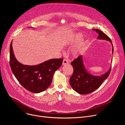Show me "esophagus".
<instances>
[{
  "instance_id": "obj_1",
  "label": "esophagus",
  "mask_w": 125,
  "mask_h": 125,
  "mask_svg": "<svg viewBox=\"0 0 125 125\" xmlns=\"http://www.w3.org/2000/svg\"><path fill=\"white\" fill-rule=\"evenodd\" d=\"M69 63L68 60H67L66 59H64L63 61V62H62V64L63 65H66V64H68Z\"/></svg>"
}]
</instances>
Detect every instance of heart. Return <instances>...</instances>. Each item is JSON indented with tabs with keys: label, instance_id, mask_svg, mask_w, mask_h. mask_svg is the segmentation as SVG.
<instances>
[{
	"label": "heart",
	"instance_id": "1",
	"mask_svg": "<svg viewBox=\"0 0 125 125\" xmlns=\"http://www.w3.org/2000/svg\"><path fill=\"white\" fill-rule=\"evenodd\" d=\"M82 37H83V35L81 33L76 34L74 37V39L70 41V43L71 44H76V43H78L82 40ZM86 42H83L81 43H80L79 45H78L76 47H75L72 50V53H73V55L76 56L79 54V53H80L83 49L84 47H85V46L86 45Z\"/></svg>",
	"mask_w": 125,
	"mask_h": 125
}]
</instances>
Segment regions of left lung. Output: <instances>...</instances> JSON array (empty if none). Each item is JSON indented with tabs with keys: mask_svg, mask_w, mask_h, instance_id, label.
Masks as SVG:
<instances>
[{
	"mask_svg": "<svg viewBox=\"0 0 125 125\" xmlns=\"http://www.w3.org/2000/svg\"><path fill=\"white\" fill-rule=\"evenodd\" d=\"M98 33L97 39L109 41L112 43L111 39L105 33L98 29H93ZM113 53V46L112 48ZM73 67V74L70 79V84L74 90L81 94H90L95 91L107 78L111 72L110 69L100 76H94L89 74L85 69L83 63L82 56L80 55L71 62Z\"/></svg>",
	"mask_w": 125,
	"mask_h": 125,
	"instance_id": "8db88e82",
	"label": "left lung"
}]
</instances>
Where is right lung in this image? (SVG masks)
Wrapping results in <instances>:
<instances>
[{
  "mask_svg": "<svg viewBox=\"0 0 125 125\" xmlns=\"http://www.w3.org/2000/svg\"><path fill=\"white\" fill-rule=\"evenodd\" d=\"M11 42L10 45V66L15 77L28 91L40 93L50 85L53 74L59 69L63 58L52 59L39 65H25L18 61L13 53Z\"/></svg>",
  "mask_w": 125,
  "mask_h": 125,
  "instance_id": "add662e5",
  "label": "right lung"
}]
</instances>
